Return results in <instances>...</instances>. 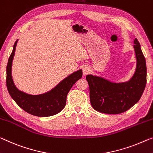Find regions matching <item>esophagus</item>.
I'll use <instances>...</instances> for the list:
<instances>
[{
	"label": "esophagus",
	"mask_w": 153,
	"mask_h": 153,
	"mask_svg": "<svg viewBox=\"0 0 153 153\" xmlns=\"http://www.w3.org/2000/svg\"><path fill=\"white\" fill-rule=\"evenodd\" d=\"M90 71H91V69H90L89 67H84L83 68V75L84 76H86L88 74H89Z\"/></svg>",
	"instance_id": "obj_1"
}]
</instances>
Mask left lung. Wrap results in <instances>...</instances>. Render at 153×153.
Here are the masks:
<instances>
[{
  "mask_svg": "<svg viewBox=\"0 0 153 153\" xmlns=\"http://www.w3.org/2000/svg\"><path fill=\"white\" fill-rule=\"evenodd\" d=\"M136 67L127 81L114 82L104 77L88 74L90 100L94 110L101 113L117 114L124 112L138 102L146 84V60L137 39L134 40Z\"/></svg>",
  "mask_w": 153,
  "mask_h": 153,
  "instance_id": "8db88e82",
  "label": "left lung"
}]
</instances>
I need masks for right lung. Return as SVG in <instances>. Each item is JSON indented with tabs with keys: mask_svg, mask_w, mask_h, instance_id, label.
Here are the masks:
<instances>
[{
	"mask_svg": "<svg viewBox=\"0 0 153 153\" xmlns=\"http://www.w3.org/2000/svg\"><path fill=\"white\" fill-rule=\"evenodd\" d=\"M18 42L17 39L14 43L7 66L6 83L9 94L22 110L32 115L46 117L59 113L66 105L67 96L70 89L82 77V69L72 73L46 93L39 94L24 93L17 88L12 77V63Z\"/></svg>",
	"mask_w": 153,
	"mask_h": 153,
	"instance_id": "add662e5",
	"label": "right lung"
}]
</instances>
